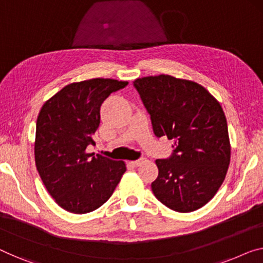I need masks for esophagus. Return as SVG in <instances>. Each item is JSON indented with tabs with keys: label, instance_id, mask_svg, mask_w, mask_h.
Wrapping results in <instances>:
<instances>
[{
	"label": "esophagus",
	"instance_id": "1",
	"mask_svg": "<svg viewBox=\"0 0 263 263\" xmlns=\"http://www.w3.org/2000/svg\"><path fill=\"white\" fill-rule=\"evenodd\" d=\"M145 162V159L144 158H142V159H138V160H132V162H130L128 164H130L131 166H135V167H137V166H139L140 164H143Z\"/></svg>",
	"mask_w": 263,
	"mask_h": 263
}]
</instances>
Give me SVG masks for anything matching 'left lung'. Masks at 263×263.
<instances>
[{"label":"left lung","instance_id":"1","mask_svg":"<svg viewBox=\"0 0 263 263\" xmlns=\"http://www.w3.org/2000/svg\"><path fill=\"white\" fill-rule=\"evenodd\" d=\"M156 137L174 140L166 159H157L156 198L171 210L191 213L205 205L224 181L230 142L224 112L197 82L160 74L133 81Z\"/></svg>","mask_w":263,"mask_h":263}]
</instances>
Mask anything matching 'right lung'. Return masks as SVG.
Segmentation results:
<instances>
[{
    "label": "right lung",
    "instance_id": "add662e5",
    "mask_svg": "<svg viewBox=\"0 0 263 263\" xmlns=\"http://www.w3.org/2000/svg\"><path fill=\"white\" fill-rule=\"evenodd\" d=\"M127 81L96 78L65 86L39 113L35 164L47 191L59 206L87 214L111 197L126 171L123 160L87 154L100 124V106Z\"/></svg>",
    "mask_w": 263,
    "mask_h": 263
}]
</instances>
